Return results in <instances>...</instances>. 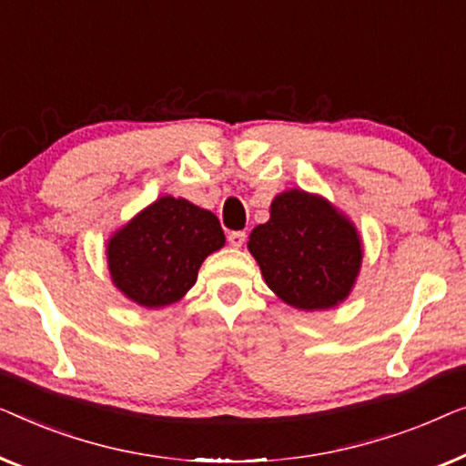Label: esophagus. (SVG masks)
I'll list each match as a JSON object with an SVG mask.
<instances>
[{"instance_id": "34e87169", "label": "esophagus", "mask_w": 466, "mask_h": 466, "mask_svg": "<svg viewBox=\"0 0 466 466\" xmlns=\"http://www.w3.org/2000/svg\"><path fill=\"white\" fill-rule=\"evenodd\" d=\"M245 240H247V234L245 232H230V234H228V242H230V245L232 247H236V248H238V247H242V245H245Z\"/></svg>"}]
</instances>
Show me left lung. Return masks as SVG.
<instances>
[{
	"instance_id": "8db88e82",
	"label": "left lung",
	"mask_w": 466,
	"mask_h": 466,
	"mask_svg": "<svg viewBox=\"0 0 466 466\" xmlns=\"http://www.w3.org/2000/svg\"><path fill=\"white\" fill-rule=\"evenodd\" d=\"M248 251L277 296L299 310H325L349 296L363 251L355 226L319 196H277L270 219L248 236Z\"/></svg>"
}]
</instances>
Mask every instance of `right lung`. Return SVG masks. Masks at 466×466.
<instances>
[{
	"label": "right lung",
	"mask_w": 466,
	"mask_h": 466,
	"mask_svg": "<svg viewBox=\"0 0 466 466\" xmlns=\"http://www.w3.org/2000/svg\"><path fill=\"white\" fill-rule=\"evenodd\" d=\"M224 242V230L211 211L165 196L109 240L111 279L137 304L168 306L192 289L202 261Z\"/></svg>",
	"instance_id": "1"
}]
</instances>
